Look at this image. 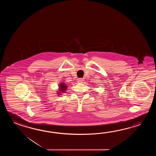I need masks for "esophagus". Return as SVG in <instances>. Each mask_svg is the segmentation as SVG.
<instances>
[{"instance_id":"esophagus-1","label":"esophagus","mask_w":156,"mask_h":156,"mask_svg":"<svg viewBox=\"0 0 156 156\" xmlns=\"http://www.w3.org/2000/svg\"><path fill=\"white\" fill-rule=\"evenodd\" d=\"M83 79H79L77 80V83H83Z\"/></svg>"}]
</instances>
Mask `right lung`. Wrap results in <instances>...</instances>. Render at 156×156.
Here are the masks:
<instances>
[{"label": "right lung", "instance_id": "obj_1", "mask_svg": "<svg viewBox=\"0 0 156 156\" xmlns=\"http://www.w3.org/2000/svg\"><path fill=\"white\" fill-rule=\"evenodd\" d=\"M67 89V86L64 82H61L58 84V88L57 90V94L58 95H62L63 93H66Z\"/></svg>", "mask_w": 156, "mask_h": 156}]
</instances>
